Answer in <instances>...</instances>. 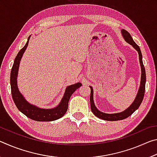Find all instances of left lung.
<instances>
[{
    "label": "left lung",
    "instance_id": "left-lung-1",
    "mask_svg": "<svg viewBox=\"0 0 157 157\" xmlns=\"http://www.w3.org/2000/svg\"><path fill=\"white\" fill-rule=\"evenodd\" d=\"M122 34L124 37V40H125L127 43L131 44L132 46L136 49L138 52H139V62L140 64V68H141V80H140V88L138 92V94L136 97V99L134 100V102L132 103V105L130 106L129 108H127L125 111H123L121 113H112V114H109V113H105L100 111L98 109L95 107L94 102V98H93V95H94V91H93V88L91 86H90L91 89V95H90V103H91V109L93 113L94 114L95 116H97L98 118L102 119L105 121H121L123 120V119L127 118V117L131 116L132 114L135 111L138 109V108L139 107V106L141 104L143 97H144L145 94V82H146V75H145V70L144 65L143 63L142 60V54L140 52V48L138 45L135 43L133 40L132 37L130 35V34L128 32L126 31L125 30H122Z\"/></svg>",
    "mask_w": 157,
    "mask_h": 157
}]
</instances>
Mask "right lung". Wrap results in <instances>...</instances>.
<instances>
[{
  "label": "right lung",
  "instance_id": "add662e5",
  "mask_svg": "<svg viewBox=\"0 0 157 157\" xmlns=\"http://www.w3.org/2000/svg\"><path fill=\"white\" fill-rule=\"evenodd\" d=\"M30 37V36H29L28 40L25 46L18 52L12 68L11 75H10V84H11V92L13 100H14L18 110L21 111L23 114H25L28 118L33 119L34 121L48 122L57 120V119L62 118L66 113V111L68 109V101L70 100L71 96L73 94V92L75 91L76 89H79L82 86V84L77 83L68 86L66 89L64 95H63L60 104L54 109H44L36 107L35 106L32 105L30 103H28L18 91L17 79L20 61L26 48L28 46Z\"/></svg>",
  "mask_w": 157,
  "mask_h": 157
}]
</instances>
